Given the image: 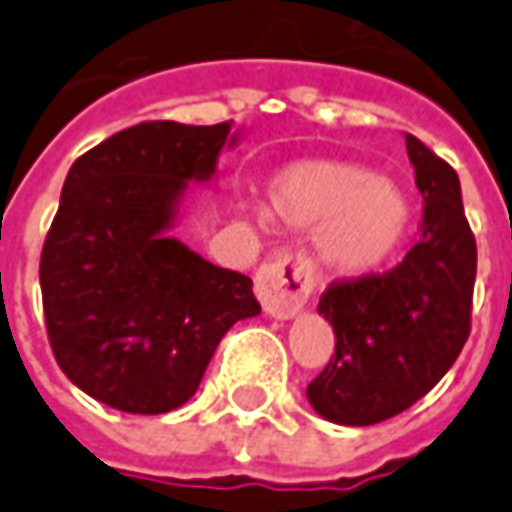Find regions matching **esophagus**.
Returning a JSON list of instances; mask_svg holds the SVG:
<instances>
[{
	"label": "esophagus",
	"mask_w": 512,
	"mask_h": 512,
	"mask_svg": "<svg viewBox=\"0 0 512 512\" xmlns=\"http://www.w3.org/2000/svg\"><path fill=\"white\" fill-rule=\"evenodd\" d=\"M315 273L312 264L301 253H281L264 262L256 273V296L267 315L293 318L312 293Z\"/></svg>",
	"instance_id": "esophagus-1"
}]
</instances>
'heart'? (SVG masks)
<instances>
[{"label": "heart", "mask_w": 512, "mask_h": 512, "mask_svg": "<svg viewBox=\"0 0 512 512\" xmlns=\"http://www.w3.org/2000/svg\"><path fill=\"white\" fill-rule=\"evenodd\" d=\"M267 216L315 231L318 259L341 276H366L406 245L414 202L392 177L344 160H298L267 183Z\"/></svg>", "instance_id": "heart-1"}]
</instances>
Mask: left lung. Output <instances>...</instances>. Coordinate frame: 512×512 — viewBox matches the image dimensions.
<instances>
[{"mask_svg": "<svg viewBox=\"0 0 512 512\" xmlns=\"http://www.w3.org/2000/svg\"><path fill=\"white\" fill-rule=\"evenodd\" d=\"M423 194V236L383 276L335 281L318 312L335 358L307 386L310 406L338 425H375L414 406L454 366L471 332L473 239L456 171L406 135Z\"/></svg>", "mask_w": 512, "mask_h": 512, "instance_id": "1", "label": "left lung"}]
</instances>
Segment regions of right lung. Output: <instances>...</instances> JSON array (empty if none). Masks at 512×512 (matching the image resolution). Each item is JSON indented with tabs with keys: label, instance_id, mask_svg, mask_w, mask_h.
Instances as JSON below:
<instances>
[{
	"label": "right lung",
	"instance_id": "1",
	"mask_svg": "<svg viewBox=\"0 0 512 512\" xmlns=\"http://www.w3.org/2000/svg\"><path fill=\"white\" fill-rule=\"evenodd\" d=\"M239 137L233 120H152L67 171L41 250V301L61 372L98 403L126 414L180 408L222 335L262 312L248 276L171 236L191 183H211Z\"/></svg>",
	"mask_w": 512,
	"mask_h": 512
}]
</instances>
